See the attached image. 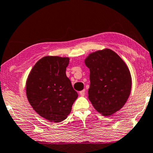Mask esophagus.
<instances>
[{
  "label": "esophagus",
  "instance_id": "34e87169",
  "mask_svg": "<svg viewBox=\"0 0 153 153\" xmlns=\"http://www.w3.org/2000/svg\"><path fill=\"white\" fill-rule=\"evenodd\" d=\"M85 92V90H82V91H80L79 94H80V95H81V96H84Z\"/></svg>",
  "mask_w": 153,
  "mask_h": 153
}]
</instances>
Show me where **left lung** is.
I'll list each match as a JSON object with an SVG mask.
<instances>
[{
  "label": "left lung",
  "instance_id": "1",
  "mask_svg": "<svg viewBox=\"0 0 153 153\" xmlns=\"http://www.w3.org/2000/svg\"><path fill=\"white\" fill-rule=\"evenodd\" d=\"M85 63L90 72L89 100L102 116H111L123 107L130 96L132 79L127 65L109 48L91 53Z\"/></svg>",
  "mask_w": 153,
  "mask_h": 153
}]
</instances>
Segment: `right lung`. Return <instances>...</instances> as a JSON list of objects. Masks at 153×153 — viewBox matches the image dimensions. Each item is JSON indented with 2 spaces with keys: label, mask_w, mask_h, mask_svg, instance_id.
Returning a JSON list of instances; mask_svg holds the SVG:
<instances>
[{
  "label": "right lung",
  "mask_w": 153,
  "mask_h": 153,
  "mask_svg": "<svg viewBox=\"0 0 153 153\" xmlns=\"http://www.w3.org/2000/svg\"><path fill=\"white\" fill-rule=\"evenodd\" d=\"M69 62V57H42L33 67L26 81V94L30 105L51 123L66 119L78 97L65 73Z\"/></svg>",
  "instance_id": "obj_1"
}]
</instances>
